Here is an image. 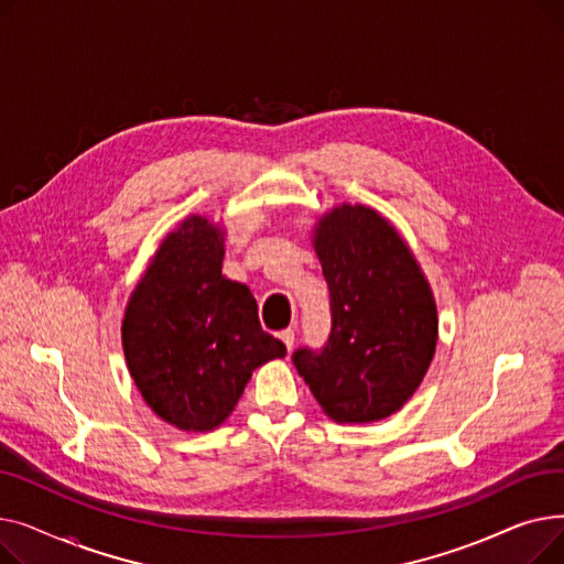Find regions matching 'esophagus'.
<instances>
[{"instance_id": "34e87169", "label": "esophagus", "mask_w": 564, "mask_h": 564, "mask_svg": "<svg viewBox=\"0 0 564 564\" xmlns=\"http://www.w3.org/2000/svg\"><path fill=\"white\" fill-rule=\"evenodd\" d=\"M279 338L283 340V345H285V347H288V351H290V349H292V345H294V332H292V329H285V332H281V334H279Z\"/></svg>"}]
</instances>
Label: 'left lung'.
Segmentation results:
<instances>
[{
    "instance_id": "obj_1",
    "label": "left lung",
    "mask_w": 564,
    "mask_h": 564,
    "mask_svg": "<svg viewBox=\"0 0 564 564\" xmlns=\"http://www.w3.org/2000/svg\"><path fill=\"white\" fill-rule=\"evenodd\" d=\"M311 242L332 292V334L319 351H294V368L332 421L389 419L434 359L432 288L404 237L368 205H336Z\"/></svg>"
}]
</instances>
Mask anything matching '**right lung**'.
Masks as SVG:
<instances>
[{"label": "right lung", "mask_w": 564, "mask_h": 564, "mask_svg": "<svg viewBox=\"0 0 564 564\" xmlns=\"http://www.w3.org/2000/svg\"><path fill=\"white\" fill-rule=\"evenodd\" d=\"M226 228L189 215L158 247L130 294L123 351L143 402L183 432L219 427L251 372L285 357L262 332L245 283L221 274Z\"/></svg>", "instance_id": "obj_1"}]
</instances>
